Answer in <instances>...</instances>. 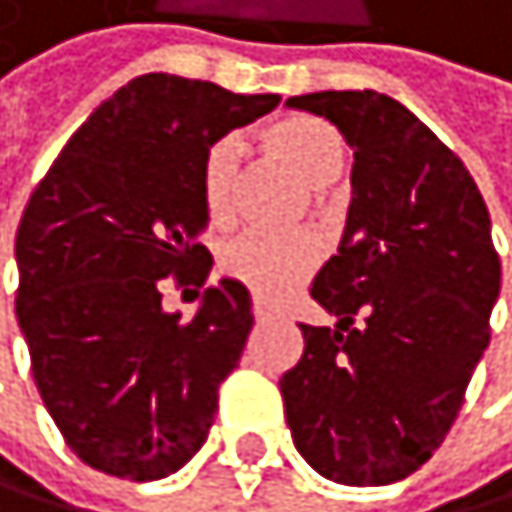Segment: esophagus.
<instances>
[{"instance_id": "34e87169", "label": "esophagus", "mask_w": 512, "mask_h": 512, "mask_svg": "<svg viewBox=\"0 0 512 512\" xmlns=\"http://www.w3.org/2000/svg\"><path fill=\"white\" fill-rule=\"evenodd\" d=\"M251 314H254V321H258V324H264V321H270V318H273V314H270V308H267L264 302H254Z\"/></svg>"}]
</instances>
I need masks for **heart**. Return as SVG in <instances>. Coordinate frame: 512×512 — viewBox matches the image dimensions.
Listing matches in <instances>:
<instances>
[{"label":"heart","mask_w":512,"mask_h":512,"mask_svg":"<svg viewBox=\"0 0 512 512\" xmlns=\"http://www.w3.org/2000/svg\"><path fill=\"white\" fill-rule=\"evenodd\" d=\"M264 150L289 166L308 185H327L343 166V141L336 128L314 116H286L264 128ZM242 172V141H213L201 163V198L213 226H223L235 213ZM321 264V245L314 235H270L248 229L229 239L220 251V270L245 286L261 302H280L299 289Z\"/></svg>","instance_id":"b5f03b06"}]
</instances>
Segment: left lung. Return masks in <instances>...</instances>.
Segmentation results:
<instances>
[{
  "mask_svg": "<svg viewBox=\"0 0 512 512\" xmlns=\"http://www.w3.org/2000/svg\"><path fill=\"white\" fill-rule=\"evenodd\" d=\"M286 106L330 119L355 150L343 239L311 283L340 321L299 324L305 352L280 381L286 425L330 482L390 485L444 444L488 349L491 217L463 160L393 97L321 90Z\"/></svg>",
  "mask_w": 512,
  "mask_h": 512,
  "instance_id": "1",
  "label": "left lung"
}]
</instances>
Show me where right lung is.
Returning <instances> with one entry per match:
<instances>
[{
	"mask_svg": "<svg viewBox=\"0 0 512 512\" xmlns=\"http://www.w3.org/2000/svg\"><path fill=\"white\" fill-rule=\"evenodd\" d=\"M277 103L141 75L90 112L30 194L15 314L43 406L90 469L153 482L207 441L254 324L251 299L220 280L182 321L163 308L160 283L204 286V153Z\"/></svg>",
	"mask_w": 512,
	"mask_h": 512,
	"instance_id": "right-lung-1",
	"label": "right lung"
}]
</instances>
